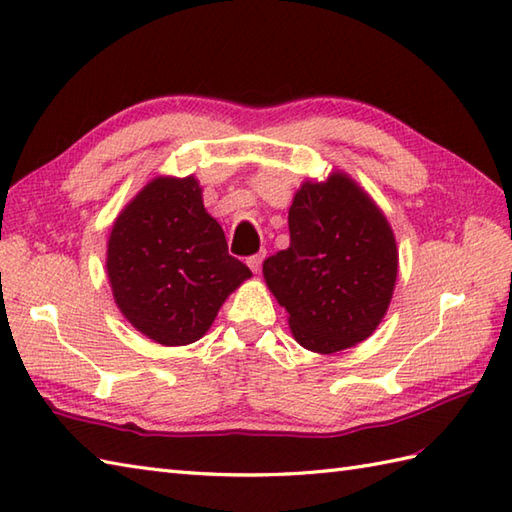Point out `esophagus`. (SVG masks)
<instances>
[{"label": "esophagus", "instance_id": "34e87169", "mask_svg": "<svg viewBox=\"0 0 512 512\" xmlns=\"http://www.w3.org/2000/svg\"><path fill=\"white\" fill-rule=\"evenodd\" d=\"M262 262H264V255L259 253V255H250L248 259H246V264H248V268L253 270V273H259V268H262Z\"/></svg>", "mask_w": 512, "mask_h": 512}]
</instances>
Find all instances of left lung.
Wrapping results in <instances>:
<instances>
[{"mask_svg":"<svg viewBox=\"0 0 512 512\" xmlns=\"http://www.w3.org/2000/svg\"><path fill=\"white\" fill-rule=\"evenodd\" d=\"M290 246L264 262V279L299 345L334 354L365 341L385 317L398 275L396 237L383 211L341 171L306 180L288 211Z\"/></svg>","mask_w":512,"mask_h":512,"instance_id":"left-lung-1","label":"left lung"}]
</instances>
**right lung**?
I'll return each instance as SVG.
<instances>
[{
    "mask_svg": "<svg viewBox=\"0 0 512 512\" xmlns=\"http://www.w3.org/2000/svg\"><path fill=\"white\" fill-rule=\"evenodd\" d=\"M250 270L228 255L198 180L154 178L129 202L107 242V277L123 317L160 345L202 339Z\"/></svg>",
    "mask_w": 512,
    "mask_h": 512,
    "instance_id": "obj_1",
    "label": "right lung"
}]
</instances>
